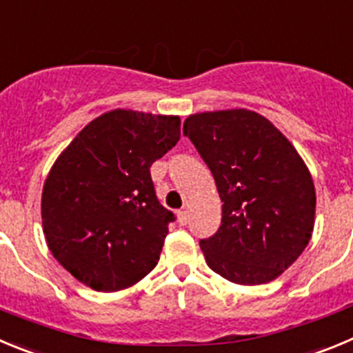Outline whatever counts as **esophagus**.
Returning <instances> with one entry per match:
<instances>
[{
    "instance_id": "obj_1",
    "label": "esophagus",
    "mask_w": 353,
    "mask_h": 353,
    "mask_svg": "<svg viewBox=\"0 0 353 353\" xmlns=\"http://www.w3.org/2000/svg\"><path fill=\"white\" fill-rule=\"evenodd\" d=\"M188 220H190V214H188V211H177V223L179 225H186L188 223Z\"/></svg>"
}]
</instances>
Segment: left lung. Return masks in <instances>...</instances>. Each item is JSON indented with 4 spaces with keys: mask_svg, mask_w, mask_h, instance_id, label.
I'll return each mask as SVG.
<instances>
[{
    "mask_svg": "<svg viewBox=\"0 0 353 353\" xmlns=\"http://www.w3.org/2000/svg\"><path fill=\"white\" fill-rule=\"evenodd\" d=\"M223 202L221 225L200 241L209 268L237 285L269 283L299 259L315 227L316 195L297 149L255 110L186 117Z\"/></svg>",
    "mask_w": 353,
    "mask_h": 353,
    "instance_id": "left-lung-1",
    "label": "left lung"
}]
</instances>
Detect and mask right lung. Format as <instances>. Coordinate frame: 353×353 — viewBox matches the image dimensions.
Masks as SVG:
<instances>
[{
    "instance_id": "1",
    "label": "right lung",
    "mask_w": 353,
    "mask_h": 353,
    "mask_svg": "<svg viewBox=\"0 0 353 353\" xmlns=\"http://www.w3.org/2000/svg\"><path fill=\"white\" fill-rule=\"evenodd\" d=\"M179 139V116L114 109L56 158L42 190L43 236L82 285L125 290L157 268L174 214L158 202L149 169Z\"/></svg>"
}]
</instances>
